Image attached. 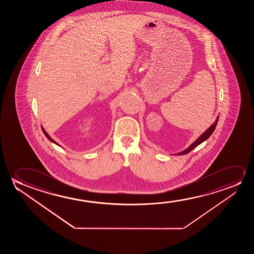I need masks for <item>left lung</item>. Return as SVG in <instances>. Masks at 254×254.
I'll list each match as a JSON object with an SVG mask.
<instances>
[{
    "label": "left lung",
    "instance_id": "1",
    "mask_svg": "<svg viewBox=\"0 0 254 254\" xmlns=\"http://www.w3.org/2000/svg\"><path fill=\"white\" fill-rule=\"evenodd\" d=\"M218 121H219V117L216 119L215 122L212 124L210 127H209L206 131H205L202 135H200V137H198V139H196L194 142L191 144V146H189L188 148L183 151V152H181V153H179V155H181V154H187V153H190L191 150L194 149L196 146H198L200 143L203 142V141H205V139H208L210 135L212 134L213 131H214V129H215L216 125H217V123H218Z\"/></svg>",
    "mask_w": 254,
    "mask_h": 254
}]
</instances>
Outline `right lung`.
Returning <instances> with one entry per match:
<instances>
[{
  "label": "right lung",
  "instance_id": "obj_1",
  "mask_svg": "<svg viewBox=\"0 0 254 254\" xmlns=\"http://www.w3.org/2000/svg\"><path fill=\"white\" fill-rule=\"evenodd\" d=\"M42 132H44V134H45L46 137H47V138H48V139H49V140H50V141H52V142L56 143V144H57V143H56V141H55V140H54V139H51V138H50V136H49V134H48V133H47V132H46V131H45V130H44V129H43V128H42Z\"/></svg>",
  "mask_w": 254,
  "mask_h": 254
}]
</instances>
